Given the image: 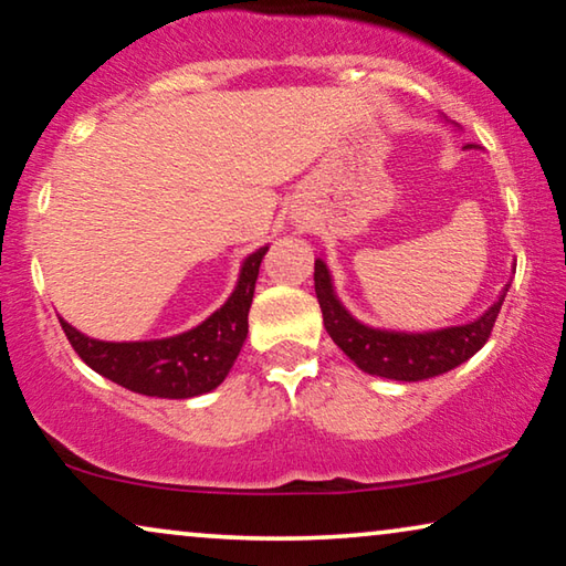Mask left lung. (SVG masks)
Listing matches in <instances>:
<instances>
[{"label":"left lung","instance_id":"obj_1","mask_svg":"<svg viewBox=\"0 0 566 566\" xmlns=\"http://www.w3.org/2000/svg\"><path fill=\"white\" fill-rule=\"evenodd\" d=\"M314 289L326 332L359 370L388 380L419 382L454 370L457 365L467 363L474 352L482 349V344L493 332L497 314H501L511 283H505L497 301L474 322L433 332L375 329V326L357 322L334 293L329 268L322 258H316L314 263Z\"/></svg>","mask_w":566,"mask_h":566}]
</instances>
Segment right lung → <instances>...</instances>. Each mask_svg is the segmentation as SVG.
Returning a JSON list of instances; mask_svg holds the SVG:
<instances>
[{
    "label": "right lung",
    "instance_id": "add662e5",
    "mask_svg": "<svg viewBox=\"0 0 566 566\" xmlns=\"http://www.w3.org/2000/svg\"><path fill=\"white\" fill-rule=\"evenodd\" d=\"M268 252L260 248L244 258L232 296L207 322L176 337L150 342H102L61 318V326L78 357L122 388L153 398H193L222 385L248 339V314L255 281Z\"/></svg>",
    "mask_w": 566,
    "mask_h": 566
}]
</instances>
